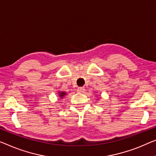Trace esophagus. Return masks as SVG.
<instances>
[{
	"label": "esophagus",
	"instance_id": "esophagus-1",
	"mask_svg": "<svg viewBox=\"0 0 156 156\" xmlns=\"http://www.w3.org/2000/svg\"><path fill=\"white\" fill-rule=\"evenodd\" d=\"M85 87H79L78 88V90H77V91L78 92H80V93H83L85 92Z\"/></svg>",
	"mask_w": 156,
	"mask_h": 156
}]
</instances>
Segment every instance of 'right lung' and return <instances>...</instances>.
<instances>
[{
    "instance_id": "add662e5",
    "label": "right lung",
    "mask_w": 156,
    "mask_h": 156,
    "mask_svg": "<svg viewBox=\"0 0 156 156\" xmlns=\"http://www.w3.org/2000/svg\"><path fill=\"white\" fill-rule=\"evenodd\" d=\"M58 95H59V98L60 99H63L65 96H66V92H63V91H62V92L60 91V92H58Z\"/></svg>"
}]
</instances>
